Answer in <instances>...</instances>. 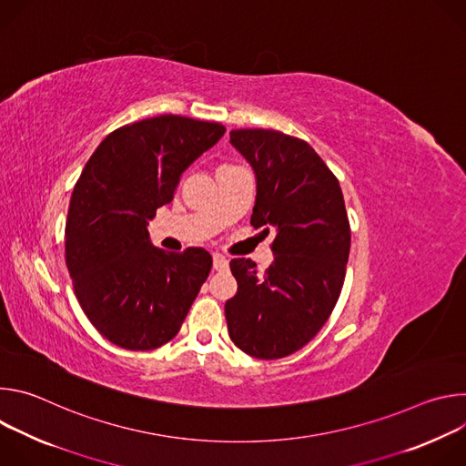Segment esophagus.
Wrapping results in <instances>:
<instances>
[{
  "label": "esophagus",
  "instance_id": "obj_1",
  "mask_svg": "<svg viewBox=\"0 0 466 466\" xmlns=\"http://www.w3.org/2000/svg\"><path fill=\"white\" fill-rule=\"evenodd\" d=\"M228 268V259L221 254H214V269L216 271H225Z\"/></svg>",
  "mask_w": 466,
  "mask_h": 466
}]
</instances>
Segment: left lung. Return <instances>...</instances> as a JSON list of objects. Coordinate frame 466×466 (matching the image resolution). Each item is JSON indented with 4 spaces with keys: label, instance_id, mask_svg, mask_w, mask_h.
I'll use <instances>...</instances> for the list:
<instances>
[{
    "label": "left lung",
    "instance_id": "8db88e82",
    "mask_svg": "<svg viewBox=\"0 0 466 466\" xmlns=\"http://www.w3.org/2000/svg\"><path fill=\"white\" fill-rule=\"evenodd\" d=\"M230 144L254 171L250 223L275 228V259L265 273L250 259L230 261L238 293L225 304L228 336L252 358L279 360L311 341L339 299L350 252L345 198L304 140L238 128Z\"/></svg>",
    "mask_w": 466,
    "mask_h": 466
}]
</instances>
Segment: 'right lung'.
I'll return each mask as SVG.
<instances>
[{
    "mask_svg": "<svg viewBox=\"0 0 466 466\" xmlns=\"http://www.w3.org/2000/svg\"><path fill=\"white\" fill-rule=\"evenodd\" d=\"M225 130L173 114L149 117L114 130L86 162L66 221V265L83 311L110 343L162 347L208 279V250L166 252L151 243L147 225Z\"/></svg>",
    "mask_w": 466,
    "mask_h": 466,
    "instance_id": "right-lung-1",
    "label": "right lung"
}]
</instances>
